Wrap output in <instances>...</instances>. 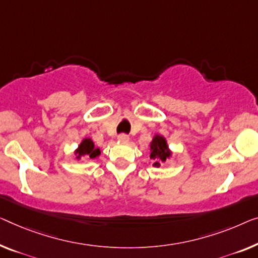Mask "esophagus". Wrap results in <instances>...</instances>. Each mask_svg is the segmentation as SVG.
<instances>
[{
	"label": "esophagus",
	"instance_id": "34e87169",
	"mask_svg": "<svg viewBox=\"0 0 258 258\" xmlns=\"http://www.w3.org/2000/svg\"><path fill=\"white\" fill-rule=\"evenodd\" d=\"M117 139H118V141H120V142H127L130 138H128L127 134L121 133V134H119V136L117 137Z\"/></svg>",
	"mask_w": 258,
	"mask_h": 258
}]
</instances>
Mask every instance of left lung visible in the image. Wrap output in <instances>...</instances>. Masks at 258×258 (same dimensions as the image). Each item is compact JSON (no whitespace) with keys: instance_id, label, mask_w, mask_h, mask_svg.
<instances>
[{"instance_id":"1","label":"left lung","mask_w":258,"mask_h":258,"mask_svg":"<svg viewBox=\"0 0 258 258\" xmlns=\"http://www.w3.org/2000/svg\"><path fill=\"white\" fill-rule=\"evenodd\" d=\"M170 151L168 149L167 141L163 137L155 136L151 144V159L156 161L154 166H159V161L164 162L169 156H170Z\"/></svg>"}]
</instances>
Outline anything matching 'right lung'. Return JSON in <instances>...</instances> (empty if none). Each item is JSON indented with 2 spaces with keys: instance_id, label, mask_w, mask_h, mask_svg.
Instances as JSON below:
<instances>
[{
  "instance_id": "add662e5",
  "label": "right lung",
  "mask_w": 258,
  "mask_h": 258,
  "mask_svg": "<svg viewBox=\"0 0 258 258\" xmlns=\"http://www.w3.org/2000/svg\"><path fill=\"white\" fill-rule=\"evenodd\" d=\"M99 154H101V151H99V148H95L94 142L90 139H84L76 151V159H80L81 156L84 155H88L90 159H95Z\"/></svg>"
}]
</instances>
